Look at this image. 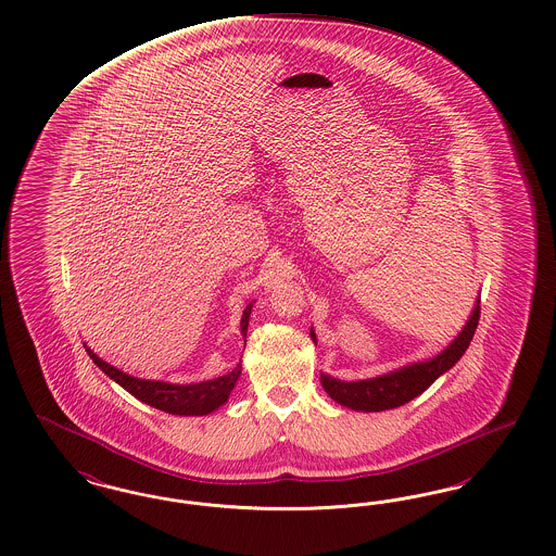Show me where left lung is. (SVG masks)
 Wrapping results in <instances>:
<instances>
[{
  "label": "left lung",
  "instance_id": "obj_1",
  "mask_svg": "<svg viewBox=\"0 0 556 556\" xmlns=\"http://www.w3.org/2000/svg\"><path fill=\"white\" fill-rule=\"evenodd\" d=\"M478 323H480V300L476 302V308L471 312L464 331L457 334V339L439 356L428 362L405 366L384 377L368 378L357 382H343V380L323 375L320 377L323 389L339 405L352 407L356 412H382V409L400 407L403 403L422 395L437 378L446 372L451 366H455V362L466 354L473 333L478 329ZM311 337L314 339L312 331Z\"/></svg>",
  "mask_w": 556,
  "mask_h": 556
}]
</instances>
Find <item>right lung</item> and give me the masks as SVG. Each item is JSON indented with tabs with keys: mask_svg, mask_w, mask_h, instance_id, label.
I'll return each mask as SVG.
<instances>
[{
	"mask_svg": "<svg viewBox=\"0 0 556 556\" xmlns=\"http://www.w3.org/2000/svg\"><path fill=\"white\" fill-rule=\"evenodd\" d=\"M252 306H248L242 316V333L248 331V318H250ZM87 354L90 359L108 375L113 378L119 387H124L130 395L136 400L149 403L151 407H156L161 412L174 414V416H204L211 414L213 409H217L223 405L231 389L236 387L242 366L238 364L229 375L225 377L213 378L206 382H197V384H169V382H161V380H144V378L130 377L117 368H113L112 364L103 362L97 354H92L87 348Z\"/></svg>",
	"mask_w": 556,
	"mask_h": 556,
	"instance_id": "obj_1",
	"label": "right lung"
}]
</instances>
